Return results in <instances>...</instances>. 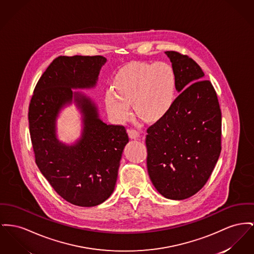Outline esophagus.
<instances>
[{
  "label": "esophagus",
  "mask_w": 254,
  "mask_h": 254,
  "mask_svg": "<svg viewBox=\"0 0 254 254\" xmlns=\"http://www.w3.org/2000/svg\"><path fill=\"white\" fill-rule=\"evenodd\" d=\"M127 132H128V136L131 139H138V138H141L143 136L141 134L140 131H138L136 129H127Z\"/></svg>",
  "instance_id": "obj_1"
}]
</instances>
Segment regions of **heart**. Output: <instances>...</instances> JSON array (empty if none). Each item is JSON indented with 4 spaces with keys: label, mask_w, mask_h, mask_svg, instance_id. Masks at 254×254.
<instances>
[{
    "label": "heart",
    "mask_w": 254,
    "mask_h": 254,
    "mask_svg": "<svg viewBox=\"0 0 254 254\" xmlns=\"http://www.w3.org/2000/svg\"><path fill=\"white\" fill-rule=\"evenodd\" d=\"M113 87L105 92V105L108 113L118 121L129 118L131 103L143 119H160L177 99L176 74L166 62L129 64L118 72Z\"/></svg>",
    "instance_id": "obj_1"
}]
</instances>
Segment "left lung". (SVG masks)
Here are the masks:
<instances>
[{
    "label": "left lung",
    "mask_w": 254,
    "mask_h": 254,
    "mask_svg": "<svg viewBox=\"0 0 254 254\" xmlns=\"http://www.w3.org/2000/svg\"><path fill=\"white\" fill-rule=\"evenodd\" d=\"M180 92L172 108L148 127L147 167L156 190L181 200L207 182L222 150V112L212 83L186 55L167 51Z\"/></svg>",
    "instance_id": "1"
}]
</instances>
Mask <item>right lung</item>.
Returning <instances> with one entry per match:
<instances>
[{
    "label": "right lung",
    "instance_id": "1",
    "mask_svg": "<svg viewBox=\"0 0 254 254\" xmlns=\"http://www.w3.org/2000/svg\"><path fill=\"white\" fill-rule=\"evenodd\" d=\"M105 62L102 56L57 58L39 78L29 106L35 163L61 197L82 207L99 205L113 193L128 142L124 126L104 123L89 98L72 89L94 87ZM73 96L84 115V130L76 144L66 146L56 138L55 121Z\"/></svg>",
    "mask_w": 254,
    "mask_h": 254
}]
</instances>
